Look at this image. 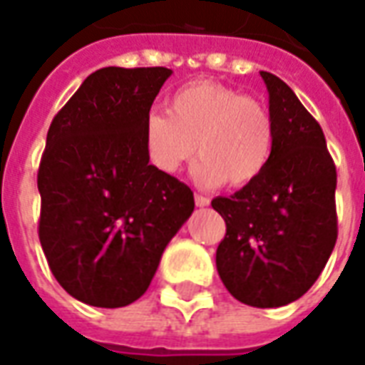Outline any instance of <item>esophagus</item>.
Listing matches in <instances>:
<instances>
[{"mask_svg": "<svg viewBox=\"0 0 365 365\" xmlns=\"http://www.w3.org/2000/svg\"><path fill=\"white\" fill-rule=\"evenodd\" d=\"M195 205H197V207H207L209 200L205 197V195H200V193H195Z\"/></svg>", "mask_w": 365, "mask_h": 365, "instance_id": "obj_1", "label": "esophagus"}]
</instances>
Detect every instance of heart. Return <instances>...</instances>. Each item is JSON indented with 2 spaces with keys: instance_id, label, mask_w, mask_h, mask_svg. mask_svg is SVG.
I'll return each instance as SVG.
<instances>
[{
  "instance_id": "heart-1",
  "label": "heart",
  "mask_w": 365,
  "mask_h": 365,
  "mask_svg": "<svg viewBox=\"0 0 365 365\" xmlns=\"http://www.w3.org/2000/svg\"><path fill=\"white\" fill-rule=\"evenodd\" d=\"M144 154L160 174L174 175L200 154L193 175L201 185L243 187L271 162L274 120L267 104L217 81H193L175 91L168 112L144 122Z\"/></svg>"
}]
</instances>
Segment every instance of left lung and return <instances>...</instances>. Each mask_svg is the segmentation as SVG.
Wrapping results in <instances>:
<instances>
[{"instance_id":"1","label":"left lung","mask_w":365,"mask_h":365,"mask_svg":"<svg viewBox=\"0 0 365 365\" xmlns=\"http://www.w3.org/2000/svg\"><path fill=\"white\" fill-rule=\"evenodd\" d=\"M274 120L271 162L259 180L213 209L227 233L215 262L225 289L257 308H277L307 292L338 239L336 165L324 132L284 81L261 71Z\"/></svg>"}]
</instances>
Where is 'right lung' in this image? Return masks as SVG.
I'll list each match as a JSON object with an SVG mask.
<instances>
[{"label":"right lung","mask_w":365,"mask_h":365,"mask_svg":"<svg viewBox=\"0 0 365 365\" xmlns=\"http://www.w3.org/2000/svg\"><path fill=\"white\" fill-rule=\"evenodd\" d=\"M165 67L98 68L57 112L41 156L39 241L58 284L101 308L128 307L195 207L193 191L144 154Z\"/></svg>","instance_id":"right-lung-1"}]
</instances>
